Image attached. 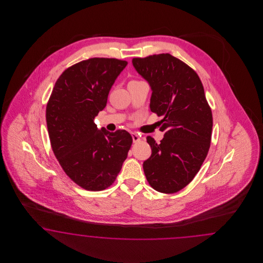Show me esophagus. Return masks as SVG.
I'll return each mask as SVG.
<instances>
[{"instance_id":"34e87169","label":"esophagus","mask_w":263,"mask_h":263,"mask_svg":"<svg viewBox=\"0 0 263 263\" xmlns=\"http://www.w3.org/2000/svg\"><path fill=\"white\" fill-rule=\"evenodd\" d=\"M132 139H133V142L134 143H138V142H140L141 141V136L139 135L138 133H132Z\"/></svg>"}]
</instances>
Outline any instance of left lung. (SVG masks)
<instances>
[{"label": "left lung", "mask_w": 263, "mask_h": 263, "mask_svg": "<svg viewBox=\"0 0 263 263\" xmlns=\"http://www.w3.org/2000/svg\"><path fill=\"white\" fill-rule=\"evenodd\" d=\"M133 66L152 88L151 111L162 117L159 143L148 136L152 155L143 172L156 191H180L198 174L210 147L212 112L203 86L190 66L170 54L135 58Z\"/></svg>", "instance_id": "obj_1"}]
</instances>
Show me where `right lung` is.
I'll list each match as a JSON object with an SVG mask.
<instances>
[{
  "instance_id": "right-lung-1",
  "label": "right lung",
  "mask_w": 263,
  "mask_h": 263,
  "mask_svg": "<svg viewBox=\"0 0 263 263\" xmlns=\"http://www.w3.org/2000/svg\"><path fill=\"white\" fill-rule=\"evenodd\" d=\"M127 62L92 58L68 67L57 80L46 107L52 149L65 174L80 187L111 186L127 158L132 137L125 130L98 129L111 86Z\"/></svg>"
}]
</instances>
